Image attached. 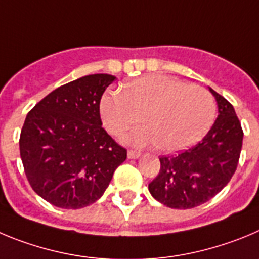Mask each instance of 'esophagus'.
Here are the masks:
<instances>
[{
    "label": "esophagus",
    "mask_w": 259,
    "mask_h": 259,
    "mask_svg": "<svg viewBox=\"0 0 259 259\" xmlns=\"http://www.w3.org/2000/svg\"><path fill=\"white\" fill-rule=\"evenodd\" d=\"M139 156H141V153L137 152V151H127V158H130V160H135V158H138Z\"/></svg>",
    "instance_id": "1"
}]
</instances>
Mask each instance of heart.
Segmentation results:
<instances>
[{
	"label": "heart",
	"mask_w": 259,
	"mask_h": 259,
	"mask_svg": "<svg viewBox=\"0 0 259 259\" xmlns=\"http://www.w3.org/2000/svg\"><path fill=\"white\" fill-rule=\"evenodd\" d=\"M103 126L118 135L139 121L143 126L124 135L130 146L156 144L174 153L186 150L208 132L215 115V102L201 86L161 74H148L132 81L121 92H107L99 103Z\"/></svg>",
	"instance_id": "heart-1"
}]
</instances>
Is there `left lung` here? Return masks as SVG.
Returning a JSON list of instances; mask_svg holds the SVG:
<instances>
[{
    "label": "left lung",
    "mask_w": 259,
    "mask_h": 259,
    "mask_svg": "<svg viewBox=\"0 0 259 259\" xmlns=\"http://www.w3.org/2000/svg\"><path fill=\"white\" fill-rule=\"evenodd\" d=\"M218 117L204 138L176 156L160 157V173L148 185L157 201L173 209H191L209 201L234 176L244 133L235 109L209 88Z\"/></svg>",
    "instance_id": "obj_1"
}]
</instances>
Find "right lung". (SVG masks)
<instances>
[{"instance_id":"add662e5","label":"right lung","mask_w":259,"mask_h":259,"mask_svg":"<svg viewBox=\"0 0 259 259\" xmlns=\"http://www.w3.org/2000/svg\"><path fill=\"white\" fill-rule=\"evenodd\" d=\"M115 76H83L46 95L28 112L20 133L25 176L54 206L80 209L101 199L126 150L102 127L99 103Z\"/></svg>"}]
</instances>
